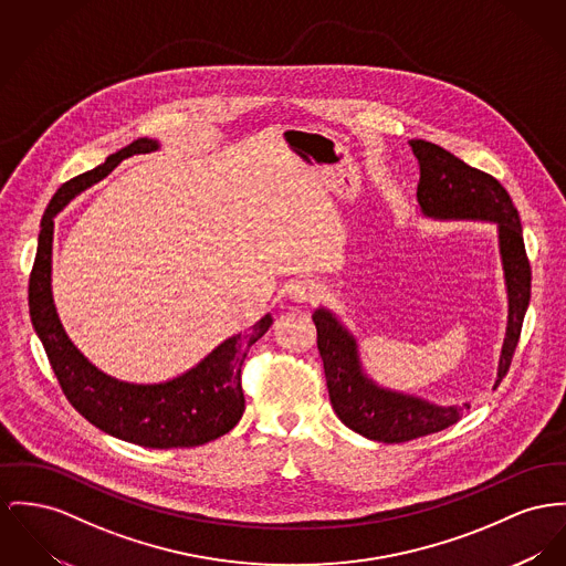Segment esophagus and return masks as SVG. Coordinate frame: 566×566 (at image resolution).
<instances>
[{
	"label": "esophagus",
	"instance_id": "obj_1",
	"mask_svg": "<svg viewBox=\"0 0 566 566\" xmlns=\"http://www.w3.org/2000/svg\"><path fill=\"white\" fill-rule=\"evenodd\" d=\"M290 294H292L294 301H313L315 294H317V287H315V283H311V281H296V283L292 285Z\"/></svg>",
	"mask_w": 566,
	"mask_h": 566
}]
</instances>
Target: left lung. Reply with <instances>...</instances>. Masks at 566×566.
Here are the masks:
<instances>
[{"mask_svg":"<svg viewBox=\"0 0 566 566\" xmlns=\"http://www.w3.org/2000/svg\"><path fill=\"white\" fill-rule=\"evenodd\" d=\"M410 146L420 165L416 197L427 217L497 223L509 287V328L500 356V384L511 369L530 302L532 268L517 208L506 189L490 174L470 167L431 142L415 139ZM313 324L317 328V349L324 360L331 403L352 431L384 444H399L438 433L465 415V406H436L418 397L379 388L363 374L356 340L331 311L317 308Z\"/></svg>","mask_w":566,"mask_h":566,"instance_id":"1","label":"left lung"}]
</instances>
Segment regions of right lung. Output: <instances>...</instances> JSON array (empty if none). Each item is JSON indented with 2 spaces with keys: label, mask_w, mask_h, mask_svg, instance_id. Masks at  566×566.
<instances>
[{
  "label": "right lung",
  "mask_w": 566,
  "mask_h": 566,
  "mask_svg": "<svg viewBox=\"0 0 566 566\" xmlns=\"http://www.w3.org/2000/svg\"><path fill=\"white\" fill-rule=\"evenodd\" d=\"M156 148L151 139H137L53 195L40 223L39 251L30 274V315L62 392L78 415L124 442L189 449L226 436L242 418V363L251 345L264 337L272 317L265 315L249 333L223 340L185 376L165 384H128L105 376L83 358L66 337L51 298L53 217L81 190L105 178L119 160Z\"/></svg>",
  "instance_id": "1"
}]
</instances>
